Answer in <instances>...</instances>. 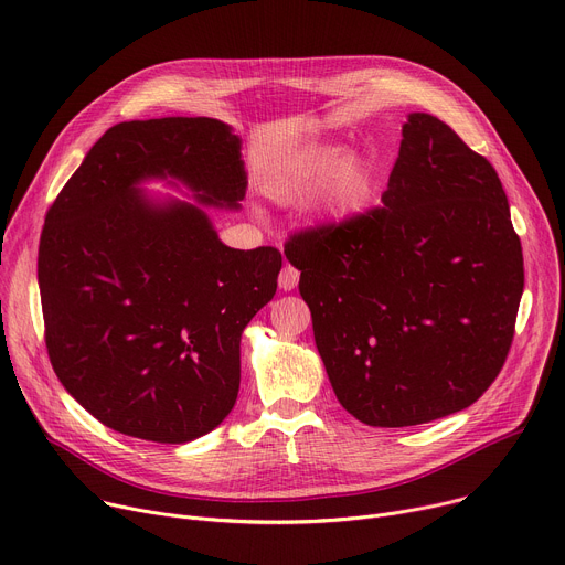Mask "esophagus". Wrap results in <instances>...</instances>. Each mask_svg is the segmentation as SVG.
Returning <instances> with one entry per match:
<instances>
[{"label":"esophagus","instance_id":"obj_1","mask_svg":"<svg viewBox=\"0 0 565 565\" xmlns=\"http://www.w3.org/2000/svg\"><path fill=\"white\" fill-rule=\"evenodd\" d=\"M297 284H299V273H297V268H292L290 264H286V266L281 268V273H279V288H281V290H292V288H297Z\"/></svg>","mask_w":565,"mask_h":565}]
</instances>
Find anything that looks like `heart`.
<instances>
[{
  "mask_svg": "<svg viewBox=\"0 0 565 565\" xmlns=\"http://www.w3.org/2000/svg\"><path fill=\"white\" fill-rule=\"evenodd\" d=\"M262 186L281 204H299L316 193L318 218L340 225L370 202L374 164L361 150H342L333 141H306L266 167Z\"/></svg>",
  "mask_w": 565,
  "mask_h": 565,
  "instance_id": "obj_1",
  "label": "heart"
}]
</instances>
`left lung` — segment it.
Wrapping results in <instances>:
<instances>
[{
    "instance_id": "8db88e82",
    "label": "left lung",
    "mask_w": 565,
    "mask_h": 565,
    "mask_svg": "<svg viewBox=\"0 0 565 565\" xmlns=\"http://www.w3.org/2000/svg\"><path fill=\"white\" fill-rule=\"evenodd\" d=\"M383 207L292 236L331 387L358 422L448 417L495 381L523 297V249L495 169L409 113Z\"/></svg>"
}]
</instances>
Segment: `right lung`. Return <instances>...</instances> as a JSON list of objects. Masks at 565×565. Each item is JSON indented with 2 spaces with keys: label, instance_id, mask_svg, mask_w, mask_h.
Instances as JSON below:
<instances>
[{
  "label": "right lung",
  "instance_id": "right-lung-1",
  "mask_svg": "<svg viewBox=\"0 0 565 565\" xmlns=\"http://www.w3.org/2000/svg\"><path fill=\"white\" fill-rule=\"evenodd\" d=\"M186 188L158 199L146 181ZM241 137L210 117L113 126L44 218L38 286L51 365L104 426L186 444L232 413L241 335L277 292L275 247L234 249L210 210L238 212Z\"/></svg>",
  "mask_w": 565,
  "mask_h": 565
}]
</instances>
